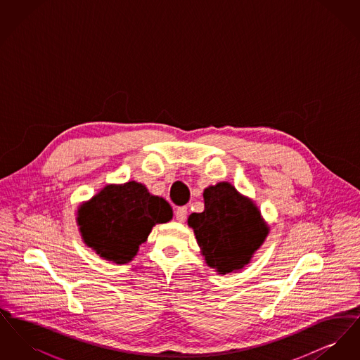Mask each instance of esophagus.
<instances>
[{
	"instance_id": "obj_1",
	"label": "esophagus",
	"mask_w": 360,
	"mask_h": 360,
	"mask_svg": "<svg viewBox=\"0 0 360 360\" xmlns=\"http://www.w3.org/2000/svg\"><path fill=\"white\" fill-rule=\"evenodd\" d=\"M186 216H188V207L186 206H181V207H178L176 210H175V219L178 220V221H185L186 220Z\"/></svg>"
}]
</instances>
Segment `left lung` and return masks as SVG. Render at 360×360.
Returning <instances> with one entry per match:
<instances>
[{"mask_svg": "<svg viewBox=\"0 0 360 360\" xmlns=\"http://www.w3.org/2000/svg\"><path fill=\"white\" fill-rule=\"evenodd\" d=\"M205 209L191 213L193 228L206 264L219 274L241 270L267 238L270 228L257 206L229 182L204 190Z\"/></svg>", "mask_w": 360, "mask_h": 360, "instance_id": "left-lung-1", "label": "left lung"}]
</instances>
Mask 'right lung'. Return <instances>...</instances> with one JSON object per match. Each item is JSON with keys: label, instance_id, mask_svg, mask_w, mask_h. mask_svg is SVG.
<instances>
[{"label": "right lung", "instance_id": "1", "mask_svg": "<svg viewBox=\"0 0 360 360\" xmlns=\"http://www.w3.org/2000/svg\"><path fill=\"white\" fill-rule=\"evenodd\" d=\"M172 219L169 202L150 194L135 181L106 185L77 212V224L86 245L116 264L131 262L155 224Z\"/></svg>", "mask_w": 360, "mask_h": 360}]
</instances>
